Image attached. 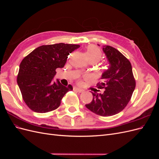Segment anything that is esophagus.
Wrapping results in <instances>:
<instances>
[{
	"instance_id": "obj_1",
	"label": "esophagus",
	"mask_w": 159,
	"mask_h": 159,
	"mask_svg": "<svg viewBox=\"0 0 159 159\" xmlns=\"http://www.w3.org/2000/svg\"><path fill=\"white\" fill-rule=\"evenodd\" d=\"M74 90L75 91H77V92H79V93H81V92H83V91H84V90L81 89H80V88H77V87H74Z\"/></svg>"
}]
</instances>
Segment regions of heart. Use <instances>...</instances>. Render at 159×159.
<instances>
[{"label":"heart","instance_id":"1","mask_svg":"<svg viewBox=\"0 0 159 159\" xmlns=\"http://www.w3.org/2000/svg\"><path fill=\"white\" fill-rule=\"evenodd\" d=\"M86 56L89 61H94L96 64L102 58V52L98 47L91 45L88 48Z\"/></svg>","mask_w":159,"mask_h":159}]
</instances>
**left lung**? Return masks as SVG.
<instances>
[{
  "mask_svg": "<svg viewBox=\"0 0 159 159\" xmlns=\"http://www.w3.org/2000/svg\"><path fill=\"white\" fill-rule=\"evenodd\" d=\"M103 47L109 67L102 74V82L97 87L104 89V91L92 93V101L85 106L95 114L109 117L121 112L127 106L136 84L129 60L111 46Z\"/></svg>",
  "mask_w": 159,
  "mask_h": 159,
  "instance_id": "1",
  "label": "left lung"
}]
</instances>
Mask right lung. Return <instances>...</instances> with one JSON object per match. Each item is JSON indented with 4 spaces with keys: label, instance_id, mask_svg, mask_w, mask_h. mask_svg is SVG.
<instances>
[{
    "label": "right lung",
    "instance_id": "right-lung-1",
    "mask_svg": "<svg viewBox=\"0 0 159 159\" xmlns=\"http://www.w3.org/2000/svg\"><path fill=\"white\" fill-rule=\"evenodd\" d=\"M80 45L60 44L37 48L22 60L17 84L27 106L36 113H47L58 107L64 95L73 89L54 81L56 70L64 66L70 53Z\"/></svg>",
    "mask_w": 159,
    "mask_h": 159
}]
</instances>
